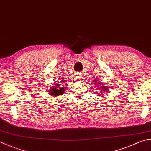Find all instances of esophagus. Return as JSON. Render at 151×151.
<instances>
[{
    "label": "esophagus",
    "instance_id": "34e87169",
    "mask_svg": "<svg viewBox=\"0 0 151 151\" xmlns=\"http://www.w3.org/2000/svg\"><path fill=\"white\" fill-rule=\"evenodd\" d=\"M76 76V80H80L81 78V75L80 73H76V75H75Z\"/></svg>",
    "mask_w": 151,
    "mask_h": 151
}]
</instances>
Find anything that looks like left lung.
<instances>
[{"label": "left lung", "instance_id": "8db88e82", "mask_svg": "<svg viewBox=\"0 0 151 151\" xmlns=\"http://www.w3.org/2000/svg\"><path fill=\"white\" fill-rule=\"evenodd\" d=\"M97 80H96V79H95V81H93V83H94V84H98V85H99L98 86H100V88H99V89H101V90H102L103 92H105V91H106V90H108L107 88V86H103V85L100 86V85L101 84V82H97Z\"/></svg>", "mask_w": 151, "mask_h": 151}]
</instances>
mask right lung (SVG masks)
I'll use <instances>...</instances> for the list:
<instances>
[{
    "instance_id": "right-lung-1",
    "label": "right lung",
    "mask_w": 151,
    "mask_h": 151,
    "mask_svg": "<svg viewBox=\"0 0 151 151\" xmlns=\"http://www.w3.org/2000/svg\"><path fill=\"white\" fill-rule=\"evenodd\" d=\"M63 80H62V81L60 80V81L55 82V84H54V86H53L50 88V89L49 90L50 95L53 96L54 97L63 95L65 93V91L64 90V88L61 87L62 86H63ZM61 83L62 84V85L61 84Z\"/></svg>"
}]
</instances>
